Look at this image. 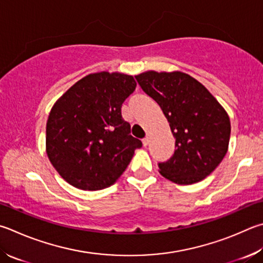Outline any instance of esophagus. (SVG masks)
<instances>
[{
    "mask_svg": "<svg viewBox=\"0 0 263 263\" xmlns=\"http://www.w3.org/2000/svg\"><path fill=\"white\" fill-rule=\"evenodd\" d=\"M148 144H149V138L146 137V138H144V139H142V145H144L145 147H147Z\"/></svg>",
    "mask_w": 263,
    "mask_h": 263,
    "instance_id": "obj_1",
    "label": "esophagus"
}]
</instances>
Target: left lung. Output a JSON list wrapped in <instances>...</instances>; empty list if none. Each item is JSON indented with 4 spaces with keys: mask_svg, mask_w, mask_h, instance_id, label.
Returning <instances> with one entry per match:
<instances>
[{
    "mask_svg": "<svg viewBox=\"0 0 263 263\" xmlns=\"http://www.w3.org/2000/svg\"><path fill=\"white\" fill-rule=\"evenodd\" d=\"M136 79L159 103L176 138L174 155L159 163L160 174L179 185L206 178L228 152L231 124L226 109L201 83L180 71H146Z\"/></svg>",
    "mask_w": 263,
    "mask_h": 263,
    "instance_id": "left-lung-1",
    "label": "left lung"
}]
</instances>
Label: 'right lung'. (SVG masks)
Returning a JSON list of instances; mask_svg holds the SVG:
<instances>
[{"label":"right lung","mask_w":263,"mask_h":263,"mask_svg":"<svg viewBox=\"0 0 263 263\" xmlns=\"http://www.w3.org/2000/svg\"><path fill=\"white\" fill-rule=\"evenodd\" d=\"M136 86L135 78L125 73H90L52 106L46 127V152L70 185L84 191L109 187L142 146L122 117V104Z\"/></svg>","instance_id":"add662e5"}]
</instances>
